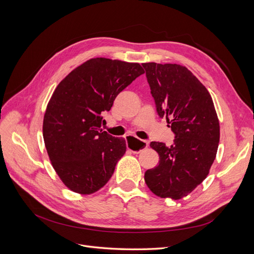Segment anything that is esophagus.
I'll return each mask as SVG.
<instances>
[{"label": "esophagus", "mask_w": 254, "mask_h": 254, "mask_svg": "<svg viewBox=\"0 0 254 254\" xmlns=\"http://www.w3.org/2000/svg\"><path fill=\"white\" fill-rule=\"evenodd\" d=\"M126 144H127V148L132 152H140L143 149L148 147L147 141L139 140L133 136H126Z\"/></svg>", "instance_id": "1"}]
</instances>
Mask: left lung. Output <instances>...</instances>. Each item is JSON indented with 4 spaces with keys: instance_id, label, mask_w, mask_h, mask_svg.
Here are the masks:
<instances>
[{
    "instance_id": "8db88e82",
    "label": "left lung",
    "mask_w": 254,
    "mask_h": 254,
    "mask_svg": "<svg viewBox=\"0 0 254 254\" xmlns=\"http://www.w3.org/2000/svg\"><path fill=\"white\" fill-rule=\"evenodd\" d=\"M158 115L166 119L174 144L151 142L159 165L144 179L159 197L188 196L209 174L219 143V122L209 91L186 66L142 64Z\"/></svg>"
}]
</instances>
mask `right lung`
<instances>
[{
    "instance_id": "right-lung-1",
    "label": "right lung",
    "mask_w": 254,
    "mask_h": 254,
    "mask_svg": "<svg viewBox=\"0 0 254 254\" xmlns=\"http://www.w3.org/2000/svg\"><path fill=\"white\" fill-rule=\"evenodd\" d=\"M144 73L139 64L90 59L61 81L48 105L43 139L54 170L75 193L92 194L112 177L126 141L102 129L115 97Z\"/></svg>"
}]
</instances>
